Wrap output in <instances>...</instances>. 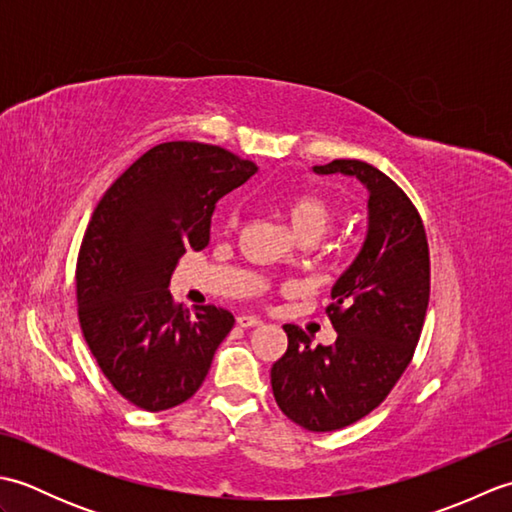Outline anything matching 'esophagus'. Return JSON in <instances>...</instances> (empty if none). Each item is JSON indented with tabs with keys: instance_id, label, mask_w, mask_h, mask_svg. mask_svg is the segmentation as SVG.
I'll use <instances>...</instances> for the list:
<instances>
[{
	"instance_id": "34e87169",
	"label": "esophagus",
	"mask_w": 512,
	"mask_h": 512,
	"mask_svg": "<svg viewBox=\"0 0 512 512\" xmlns=\"http://www.w3.org/2000/svg\"><path fill=\"white\" fill-rule=\"evenodd\" d=\"M237 325H242V328H255V325H262V319L255 317V314H239Z\"/></svg>"
}]
</instances>
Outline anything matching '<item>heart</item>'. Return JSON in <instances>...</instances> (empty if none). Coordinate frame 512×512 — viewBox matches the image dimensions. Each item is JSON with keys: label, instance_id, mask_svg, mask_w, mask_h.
<instances>
[{"label": "heart", "instance_id": "b5f03b06", "mask_svg": "<svg viewBox=\"0 0 512 512\" xmlns=\"http://www.w3.org/2000/svg\"><path fill=\"white\" fill-rule=\"evenodd\" d=\"M288 222L297 237H321L334 220V211L330 202L317 193H297L286 204ZM235 213L226 217V224H235Z\"/></svg>", "mask_w": 512, "mask_h": 512}]
</instances>
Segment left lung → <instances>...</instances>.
<instances>
[{"label":"left lung","mask_w":512,"mask_h":512,"mask_svg":"<svg viewBox=\"0 0 512 512\" xmlns=\"http://www.w3.org/2000/svg\"><path fill=\"white\" fill-rule=\"evenodd\" d=\"M363 184L367 237L332 286L325 312L332 345H310L299 325H284L288 350L270 369L279 409L308 431L350 427L374 411L411 363L429 306V244L420 213L398 184L361 160L312 167Z\"/></svg>","instance_id":"obj_1"}]
</instances>
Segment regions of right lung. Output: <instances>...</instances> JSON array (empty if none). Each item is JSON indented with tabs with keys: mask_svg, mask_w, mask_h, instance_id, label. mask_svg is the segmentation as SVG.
I'll list each match as a JSON object with an SVG mask.
<instances>
[{
	"mask_svg": "<svg viewBox=\"0 0 512 512\" xmlns=\"http://www.w3.org/2000/svg\"><path fill=\"white\" fill-rule=\"evenodd\" d=\"M257 165L215 145L173 140L140 156L96 204L76 259L79 321L112 387L145 411L189 400L233 328L215 306L182 308L169 281L209 244L211 215Z\"/></svg>",
	"mask_w": 512,
	"mask_h": 512,
	"instance_id": "right-lung-1",
	"label": "right lung"
}]
</instances>
